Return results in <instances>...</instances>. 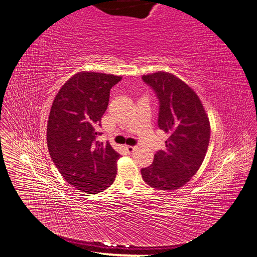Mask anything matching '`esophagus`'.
I'll use <instances>...</instances> for the list:
<instances>
[{
	"label": "esophagus",
	"instance_id": "1",
	"mask_svg": "<svg viewBox=\"0 0 257 257\" xmlns=\"http://www.w3.org/2000/svg\"><path fill=\"white\" fill-rule=\"evenodd\" d=\"M124 148H125V150H126L128 153L133 152V151H134V149H135V147H133V146H125Z\"/></svg>",
	"mask_w": 257,
	"mask_h": 257
}]
</instances>
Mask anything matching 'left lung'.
<instances>
[{"label":"left lung","mask_w":257,"mask_h":257,"mask_svg":"<svg viewBox=\"0 0 257 257\" xmlns=\"http://www.w3.org/2000/svg\"><path fill=\"white\" fill-rule=\"evenodd\" d=\"M160 99L159 126L169 135L166 149L154 154L142 169L144 181L154 189L175 191L197 173L208 150L210 122L200 98L188 83L168 72L144 75Z\"/></svg>","instance_id":"1"}]
</instances>
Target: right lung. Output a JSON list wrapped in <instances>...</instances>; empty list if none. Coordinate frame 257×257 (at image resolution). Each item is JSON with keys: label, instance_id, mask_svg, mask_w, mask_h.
I'll return each instance as SVG.
<instances>
[{"label": "right lung", "instance_id": "add662e5", "mask_svg": "<svg viewBox=\"0 0 257 257\" xmlns=\"http://www.w3.org/2000/svg\"><path fill=\"white\" fill-rule=\"evenodd\" d=\"M122 76L79 72L53 99L47 123V146L54 165L66 182L87 194L113 183L120 154L109 143L96 141L110 89Z\"/></svg>", "mask_w": 257, "mask_h": 257}]
</instances>
